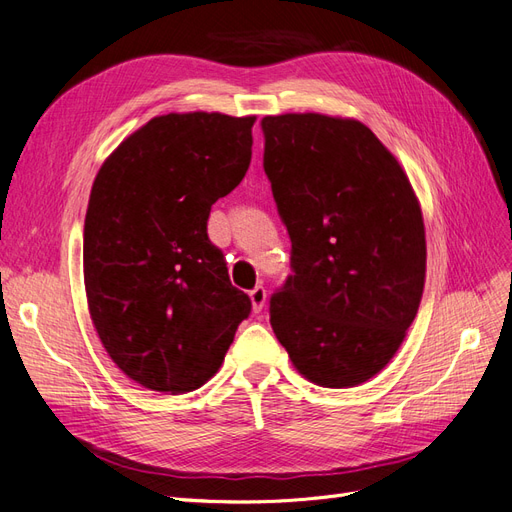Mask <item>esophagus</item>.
<instances>
[{"mask_svg":"<svg viewBox=\"0 0 512 512\" xmlns=\"http://www.w3.org/2000/svg\"><path fill=\"white\" fill-rule=\"evenodd\" d=\"M250 299H252L254 314L262 312V307H265V301H267V290L262 286H256L254 290H250Z\"/></svg>","mask_w":512,"mask_h":512,"instance_id":"esophagus-1","label":"esophagus"}]
</instances>
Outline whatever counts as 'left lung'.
Segmentation results:
<instances>
[{
    "instance_id": "1",
    "label": "left lung",
    "mask_w": 512,
    "mask_h": 512,
    "mask_svg": "<svg viewBox=\"0 0 512 512\" xmlns=\"http://www.w3.org/2000/svg\"><path fill=\"white\" fill-rule=\"evenodd\" d=\"M260 126L262 166L292 243V275L271 297L273 333L307 380L350 389L386 367L418 312L421 205L361 121L286 113Z\"/></svg>"
}]
</instances>
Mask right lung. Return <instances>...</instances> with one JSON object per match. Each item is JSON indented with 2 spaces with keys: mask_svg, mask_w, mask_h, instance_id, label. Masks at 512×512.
Masks as SVG:
<instances>
[{
  "mask_svg": "<svg viewBox=\"0 0 512 512\" xmlns=\"http://www.w3.org/2000/svg\"><path fill=\"white\" fill-rule=\"evenodd\" d=\"M254 121L153 117L98 170L83 235L89 314L113 363L145 389L203 386L252 312L207 220L247 173Z\"/></svg>",
  "mask_w": 512,
  "mask_h": 512,
  "instance_id": "right-lung-1",
  "label": "right lung"
}]
</instances>
